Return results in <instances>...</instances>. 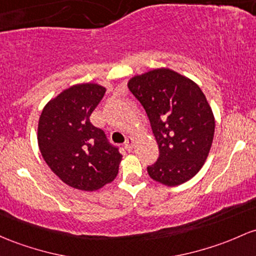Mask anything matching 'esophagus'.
Here are the masks:
<instances>
[{"mask_svg":"<svg viewBox=\"0 0 256 256\" xmlns=\"http://www.w3.org/2000/svg\"><path fill=\"white\" fill-rule=\"evenodd\" d=\"M134 146V138L132 136H128L125 141V148L128 150H131Z\"/></svg>","mask_w":256,"mask_h":256,"instance_id":"esophagus-1","label":"esophagus"}]
</instances>
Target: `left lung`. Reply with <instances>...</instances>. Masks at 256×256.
<instances>
[{"label":"left lung","mask_w":256,"mask_h":256,"mask_svg":"<svg viewBox=\"0 0 256 256\" xmlns=\"http://www.w3.org/2000/svg\"><path fill=\"white\" fill-rule=\"evenodd\" d=\"M128 90L146 109L159 147L148 175L165 186H178L196 175L209 156L215 118L194 81L168 68L131 78Z\"/></svg>","instance_id":"left-lung-1"}]
</instances>
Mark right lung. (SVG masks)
I'll use <instances>...</instances> for the list:
<instances>
[{
	"mask_svg": "<svg viewBox=\"0 0 256 256\" xmlns=\"http://www.w3.org/2000/svg\"><path fill=\"white\" fill-rule=\"evenodd\" d=\"M106 94L98 84H78L52 98L38 119V148L50 169L68 186L97 190L116 178L122 156L90 116Z\"/></svg>",
	"mask_w": 256,
	"mask_h": 256,
	"instance_id": "add662e5",
	"label": "right lung"
}]
</instances>
